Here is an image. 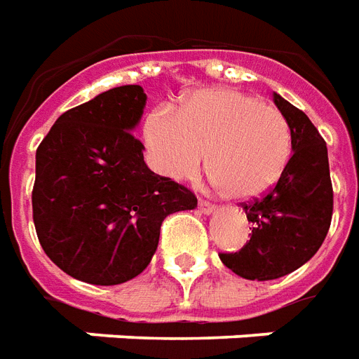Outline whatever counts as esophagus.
<instances>
[{"label":"esophagus","mask_w":359,"mask_h":359,"mask_svg":"<svg viewBox=\"0 0 359 359\" xmlns=\"http://www.w3.org/2000/svg\"><path fill=\"white\" fill-rule=\"evenodd\" d=\"M198 210L203 212V214H212V212L216 210V206L206 203V201H198Z\"/></svg>","instance_id":"1"}]
</instances>
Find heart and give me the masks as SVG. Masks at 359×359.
<instances>
[{
    "label": "heart",
    "mask_w": 359,
    "mask_h": 359,
    "mask_svg": "<svg viewBox=\"0 0 359 359\" xmlns=\"http://www.w3.org/2000/svg\"><path fill=\"white\" fill-rule=\"evenodd\" d=\"M143 141L151 166L174 182L197 176L208 152V174L235 201L273 189L292 154V132L283 114L235 90L195 91L177 112H149Z\"/></svg>",
    "instance_id": "heart-1"
}]
</instances>
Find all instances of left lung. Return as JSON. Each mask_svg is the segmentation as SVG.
Here are the masks:
<instances>
[{
  "label": "left lung",
  "instance_id": "1",
  "mask_svg": "<svg viewBox=\"0 0 359 359\" xmlns=\"http://www.w3.org/2000/svg\"><path fill=\"white\" fill-rule=\"evenodd\" d=\"M292 132V154L281 180L260 198L245 203L250 241L219 260L237 276L269 281L304 266L321 247L333 216L327 145L304 112L273 93Z\"/></svg>",
  "mask_w": 359,
  "mask_h": 359
}]
</instances>
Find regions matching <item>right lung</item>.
Masks as SVG:
<instances>
[{
    "label": "right lung",
    "mask_w": 359,
    "mask_h": 359,
    "mask_svg": "<svg viewBox=\"0 0 359 359\" xmlns=\"http://www.w3.org/2000/svg\"><path fill=\"white\" fill-rule=\"evenodd\" d=\"M147 103L120 86L62 112L36 151L32 214L51 262L91 285L140 276L168 214L193 210L187 187L149 170L133 130Z\"/></svg>",
    "instance_id": "right-lung-1"
}]
</instances>
